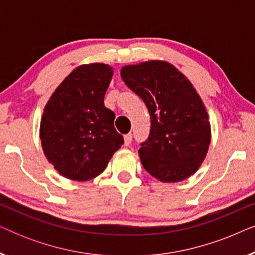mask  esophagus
I'll return each instance as SVG.
<instances>
[{
	"label": "esophagus",
	"mask_w": 255,
	"mask_h": 255,
	"mask_svg": "<svg viewBox=\"0 0 255 255\" xmlns=\"http://www.w3.org/2000/svg\"><path fill=\"white\" fill-rule=\"evenodd\" d=\"M131 141H132V134L131 133L125 134L124 135V145L125 146H128V145L131 144Z\"/></svg>",
	"instance_id": "1"
}]
</instances>
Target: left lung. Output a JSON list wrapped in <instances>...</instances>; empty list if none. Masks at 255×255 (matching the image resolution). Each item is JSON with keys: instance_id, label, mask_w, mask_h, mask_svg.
I'll use <instances>...</instances> for the list:
<instances>
[{"instance_id": "left-lung-1", "label": "left lung", "mask_w": 255, "mask_h": 255, "mask_svg": "<svg viewBox=\"0 0 255 255\" xmlns=\"http://www.w3.org/2000/svg\"><path fill=\"white\" fill-rule=\"evenodd\" d=\"M123 81L147 107L148 138L140 144L144 168L162 182H179L196 172L207 155L211 130L201 97L189 80L166 61L125 66Z\"/></svg>"}]
</instances>
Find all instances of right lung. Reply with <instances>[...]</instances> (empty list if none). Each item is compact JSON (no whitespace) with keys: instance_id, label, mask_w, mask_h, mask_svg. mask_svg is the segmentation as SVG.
Masks as SVG:
<instances>
[{"instance_id":"right-lung-1","label":"right lung","mask_w":255,"mask_h":255,"mask_svg":"<svg viewBox=\"0 0 255 255\" xmlns=\"http://www.w3.org/2000/svg\"><path fill=\"white\" fill-rule=\"evenodd\" d=\"M113 68L104 64L75 68L52 94L40 122L44 153L59 174L87 181L103 172L124 144L104 107Z\"/></svg>"}]
</instances>
